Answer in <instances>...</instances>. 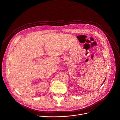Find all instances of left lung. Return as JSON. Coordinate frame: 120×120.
Returning <instances> with one entry per match:
<instances>
[{"mask_svg": "<svg viewBox=\"0 0 120 120\" xmlns=\"http://www.w3.org/2000/svg\"><path fill=\"white\" fill-rule=\"evenodd\" d=\"M105 79H105V80H104V82H105Z\"/></svg>", "mask_w": 120, "mask_h": 120, "instance_id": "1", "label": "left lung"}]
</instances>
